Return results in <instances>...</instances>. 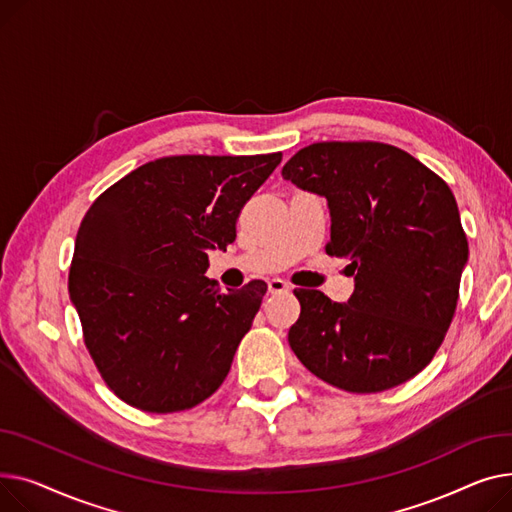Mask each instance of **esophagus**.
<instances>
[{
    "label": "esophagus",
    "mask_w": 512,
    "mask_h": 512,
    "mask_svg": "<svg viewBox=\"0 0 512 512\" xmlns=\"http://www.w3.org/2000/svg\"><path fill=\"white\" fill-rule=\"evenodd\" d=\"M289 289H291V285L287 281H283V279L268 281V293H285Z\"/></svg>",
    "instance_id": "34e87169"
}]
</instances>
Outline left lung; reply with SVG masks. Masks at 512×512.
Masks as SVG:
<instances>
[{
  "mask_svg": "<svg viewBox=\"0 0 512 512\" xmlns=\"http://www.w3.org/2000/svg\"><path fill=\"white\" fill-rule=\"evenodd\" d=\"M283 177L324 196L326 254L349 258L347 304L295 289L289 345L314 376L349 393H380L422 372L455 316L469 246L457 200L434 171L382 142H316Z\"/></svg>",
  "mask_w": 512,
  "mask_h": 512,
  "instance_id": "obj_1",
  "label": "left lung"
}]
</instances>
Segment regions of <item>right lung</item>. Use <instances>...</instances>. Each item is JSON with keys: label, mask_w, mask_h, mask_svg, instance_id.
<instances>
[{"label": "right lung", "mask_w": 512, "mask_h": 512, "mask_svg": "<svg viewBox=\"0 0 512 512\" xmlns=\"http://www.w3.org/2000/svg\"><path fill=\"white\" fill-rule=\"evenodd\" d=\"M281 157H163L88 208L68 291L90 357L128 405L184 411L223 384L266 283L221 293L204 277L208 252L235 242L239 213Z\"/></svg>", "instance_id": "right-lung-1"}]
</instances>
